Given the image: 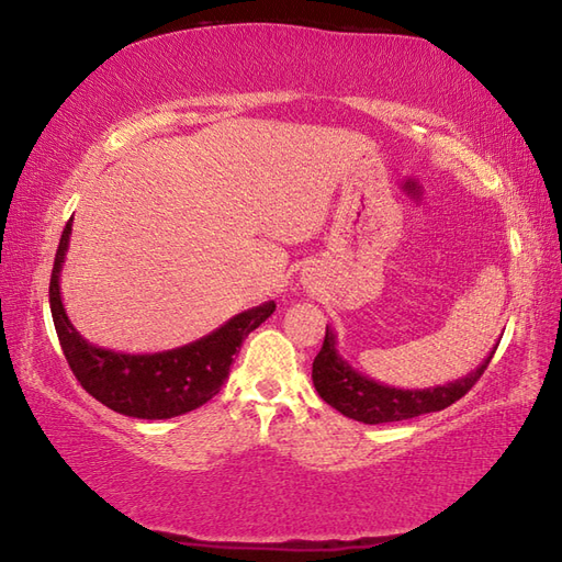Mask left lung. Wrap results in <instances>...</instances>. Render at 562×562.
Wrapping results in <instances>:
<instances>
[{
	"label": "left lung",
	"instance_id": "obj_1",
	"mask_svg": "<svg viewBox=\"0 0 562 562\" xmlns=\"http://www.w3.org/2000/svg\"><path fill=\"white\" fill-rule=\"evenodd\" d=\"M498 347V345H496ZM496 350L490 352L475 371L459 378V381L426 387V390H400L390 387L373 381L369 375H361L347 363L338 350H336V333L326 326V338L322 345V352L314 357L312 363V381L326 404L347 418H355L359 423H369V426H378V423H394L416 418L423 414L442 412V408L459 402L463 394L473 387L484 369L490 367V361Z\"/></svg>",
	"mask_w": 562,
	"mask_h": 562
}]
</instances>
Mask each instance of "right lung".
I'll list each match as a JSON object with an SVG mask.
<instances>
[{
  "label": "right lung",
  "instance_id": "right-lung-1",
  "mask_svg": "<svg viewBox=\"0 0 562 562\" xmlns=\"http://www.w3.org/2000/svg\"><path fill=\"white\" fill-rule=\"evenodd\" d=\"M72 217L58 240L56 260L49 283V305L56 336L68 367L78 383L113 412L160 420L189 414L210 402L229 378L234 355L257 326L274 314L277 302L269 300L260 307L240 312L210 336L156 355H123L103 350L87 342L60 302V269L70 244Z\"/></svg>",
  "mask_w": 562,
  "mask_h": 562
}]
</instances>
